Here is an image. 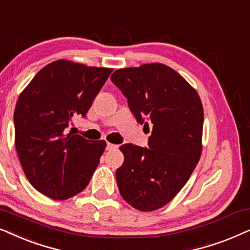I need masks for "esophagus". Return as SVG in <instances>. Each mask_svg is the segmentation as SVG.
<instances>
[{"instance_id":"34e87169","label":"esophagus","mask_w":250,"mask_h":250,"mask_svg":"<svg viewBox=\"0 0 250 250\" xmlns=\"http://www.w3.org/2000/svg\"><path fill=\"white\" fill-rule=\"evenodd\" d=\"M118 147V145H114V144H112V143H107V145H106V149H113V148H116Z\"/></svg>"}]
</instances>
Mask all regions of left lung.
<instances>
[{
  "instance_id": "obj_1",
  "label": "left lung",
  "mask_w": 250,
  "mask_h": 250,
  "mask_svg": "<svg viewBox=\"0 0 250 250\" xmlns=\"http://www.w3.org/2000/svg\"><path fill=\"white\" fill-rule=\"evenodd\" d=\"M111 80L137 121L152 125L149 148L120 146L125 155L115 174L120 194L137 210H156L176 197L200 160L201 99L181 74L160 62L116 69ZM144 128L149 131L147 122Z\"/></svg>"
}]
</instances>
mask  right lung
<instances>
[{"label":"right lung","instance_id":"right-lung-1","mask_svg":"<svg viewBox=\"0 0 250 250\" xmlns=\"http://www.w3.org/2000/svg\"><path fill=\"white\" fill-rule=\"evenodd\" d=\"M113 69L66 59L36 74L15 108V144L33 188L53 200H66L90 182L105 141L66 134L73 116H84Z\"/></svg>","mask_w":250,"mask_h":250}]
</instances>
